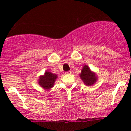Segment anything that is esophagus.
<instances>
[{"mask_svg":"<svg viewBox=\"0 0 131 131\" xmlns=\"http://www.w3.org/2000/svg\"><path fill=\"white\" fill-rule=\"evenodd\" d=\"M66 74H71V72L70 71H68V72H65Z\"/></svg>","mask_w":131,"mask_h":131,"instance_id":"34e87169","label":"esophagus"}]
</instances>
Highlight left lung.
<instances>
[{
  "instance_id": "8db88e82",
  "label": "left lung",
  "mask_w": 131,
  "mask_h": 131,
  "mask_svg": "<svg viewBox=\"0 0 131 131\" xmlns=\"http://www.w3.org/2000/svg\"><path fill=\"white\" fill-rule=\"evenodd\" d=\"M80 77L86 85L91 86L94 84L97 81V77L94 72L91 71L88 66L85 65L81 70Z\"/></svg>"
}]
</instances>
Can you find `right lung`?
I'll list each match as a JSON object with an SVG mask.
<instances>
[{
	"mask_svg": "<svg viewBox=\"0 0 131 131\" xmlns=\"http://www.w3.org/2000/svg\"><path fill=\"white\" fill-rule=\"evenodd\" d=\"M57 75L50 72H46L43 76L39 77V84L44 89L48 90L54 87V83L57 79Z\"/></svg>",
	"mask_w": 131,
	"mask_h": 131,
	"instance_id": "right-lung-1",
	"label": "right lung"
}]
</instances>
